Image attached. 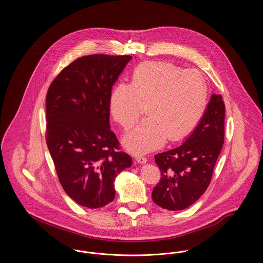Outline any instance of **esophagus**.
Instances as JSON below:
<instances>
[{
    "label": "esophagus",
    "mask_w": 263,
    "mask_h": 263,
    "mask_svg": "<svg viewBox=\"0 0 263 263\" xmlns=\"http://www.w3.org/2000/svg\"><path fill=\"white\" fill-rule=\"evenodd\" d=\"M135 159H136V161H137L139 163H147V159H146L145 157H142V156H136V157H135Z\"/></svg>",
    "instance_id": "1"
}]
</instances>
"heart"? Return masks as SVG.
<instances>
[{"label":"heart","instance_id":"b5f03b06","mask_svg":"<svg viewBox=\"0 0 263 263\" xmlns=\"http://www.w3.org/2000/svg\"><path fill=\"white\" fill-rule=\"evenodd\" d=\"M208 88L195 70L168 62H145L134 70L130 85L118 83L110 93L109 112L123 129L137 121L147 105L149 117L123 139L133 154H145L188 136L200 123L207 106Z\"/></svg>","mask_w":263,"mask_h":263}]
</instances>
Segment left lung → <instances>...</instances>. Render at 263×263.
<instances>
[{
    "mask_svg": "<svg viewBox=\"0 0 263 263\" xmlns=\"http://www.w3.org/2000/svg\"><path fill=\"white\" fill-rule=\"evenodd\" d=\"M225 103L212 95L200 123L186 141L173 150L155 156L161 179L152 192L153 201L163 209H186L209 186L213 171L223 148Z\"/></svg>",
    "mask_w": 263,
    "mask_h": 263,
    "instance_id": "1",
    "label": "left lung"
}]
</instances>
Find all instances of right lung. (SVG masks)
Returning a JSON list of instances; mask_svg holds the SVG:
<instances>
[{
	"mask_svg": "<svg viewBox=\"0 0 263 263\" xmlns=\"http://www.w3.org/2000/svg\"><path fill=\"white\" fill-rule=\"evenodd\" d=\"M129 55L76 59L51 83L46 96V143L59 181L89 209L114 199V180L132 159L110 130L109 98Z\"/></svg>",
	"mask_w": 263,
	"mask_h": 263,
	"instance_id": "add662e5",
	"label": "right lung"
}]
</instances>
